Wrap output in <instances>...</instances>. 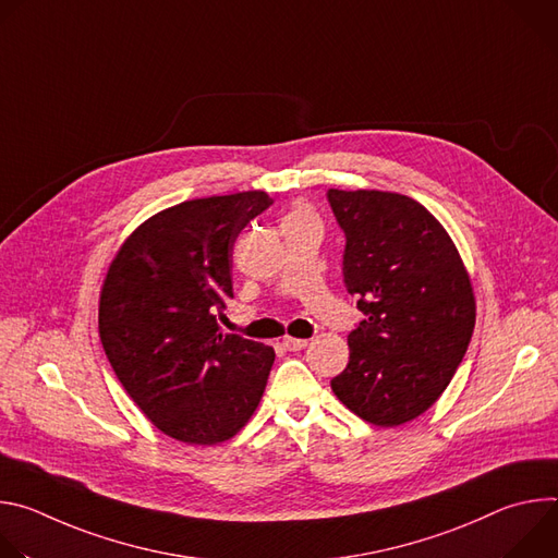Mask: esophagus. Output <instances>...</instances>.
I'll use <instances>...</instances> for the list:
<instances>
[{"label":"esophagus","mask_w":558,"mask_h":558,"mask_svg":"<svg viewBox=\"0 0 558 558\" xmlns=\"http://www.w3.org/2000/svg\"><path fill=\"white\" fill-rule=\"evenodd\" d=\"M282 347H284L287 351H302V349L306 347V340H302V338H284V340H282Z\"/></svg>","instance_id":"1"}]
</instances>
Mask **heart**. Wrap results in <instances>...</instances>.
Returning <instances> with one entry per match:
<instances>
[{
  "instance_id": "b5f03b06",
  "label": "heart",
  "mask_w": 558,
  "mask_h": 558,
  "mask_svg": "<svg viewBox=\"0 0 558 558\" xmlns=\"http://www.w3.org/2000/svg\"><path fill=\"white\" fill-rule=\"evenodd\" d=\"M293 216H302V211H295V214H293Z\"/></svg>"
}]
</instances>
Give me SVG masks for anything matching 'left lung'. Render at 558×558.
<instances>
[{
	"mask_svg": "<svg viewBox=\"0 0 558 558\" xmlns=\"http://www.w3.org/2000/svg\"><path fill=\"white\" fill-rule=\"evenodd\" d=\"M344 231L342 278L366 315L349 333L338 400L375 426H400L450 384L474 329V295L439 220L417 201L329 190Z\"/></svg>",
	"mask_w": 558,
	"mask_h": 558,
	"instance_id": "1",
	"label": "left lung"
}]
</instances>
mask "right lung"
Listing matches in <instances>:
<instances>
[{"label":"right lung","mask_w":558,"mask_h":558,"mask_svg":"<svg viewBox=\"0 0 558 558\" xmlns=\"http://www.w3.org/2000/svg\"><path fill=\"white\" fill-rule=\"evenodd\" d=\"M274 201L196 198L145 220L110 265L99 304L106 355L136 407L185 444H218L254 415L274 349L222 333L231 250Z\"/></svg>","instance_id":"obj_1"}]
</instances>
